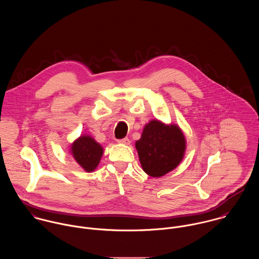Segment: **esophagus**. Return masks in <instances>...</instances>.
<instances>
[{"label":"esophagus","mask_w":259,"mask_h":259,"mask_svg":"<svg viewBox=\"0 0 259 259\" xmlns=\"http://www.w3.org/2000/svg\"><path fill=\"white\" fill-rule=\"evenodd\" d=\"M118 144H122V145H130V140L127 138H124V139H121V140H118L117 141Z\"/></svg>","instance_id":"34e87169"}]
</instances>
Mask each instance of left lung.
<instances>
[{"instance_id":"8db88e82","label":"left lung","mask_w":259,"mask_h":259,"mask_svg":"<svg viewBox=\"0 0 259 259\" xmlns=\"http://www.w3.org/2000/svg\"><path fill=\"white\" fill-rule=\"evenodd\" d=\"M136 148L146 174L159 178L175 169L184 157L185 139L181 128L154 119L145 126Z\"/></svg>"}]
</instances>
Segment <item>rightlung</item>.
<instances>
[{"label": "right lung", "mask_w": 259, "mask_h": 259, "mask_svg": "<svg viewBox=\"0 0 259 259\" xmlns=\"http://www.w3.org/2000/svg\"><path fill=\"white\" fill-rule=\"evenodd\" d=\"M71 151L76 162L89 172L96 169L104 152L101 145L90 136H82L74 141Z\"/></svg>", "instance_id": "right-lung-1"}]
</instances>
